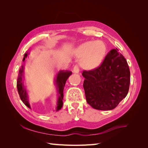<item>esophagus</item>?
Masks as SVG:
<instances>
[{"label": "esophagus", "instance_id": "esophagus-1", "mask_svg": "<svg viewBox=\"0 0 148 148\" xmlns=\"http://www.w3.org/2000/svg\"><path fill=\"white\" fill-rule=\"evenodd\" d=\"M79 71V69L78 65H75L73 68V72L75 73H78Z\"/></svg>", "mask_w": 148, "mask_h": 148}]
</instances>
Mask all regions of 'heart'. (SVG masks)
Masks as SVG:
<instances>
[{
  "mask_svg": "<svg viewBox=\"0 0 148 148\" xmlns=\"http://www.w3.org/2000/svg\"><path fill=\"white\" fill-rule=\"evenodd\" d=\"M107 53V46L102 41H88L76 50V56L80 60V65L86 70H94L104 61Z\"/></svg>",
  "mask_w": 148,
  "mask_h": 148,
  "instance_id": "1",
  "label": "heart"
}]
</instances>
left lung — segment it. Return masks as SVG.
<instances>
[{
  "label": "left lung",
  "mask_w": 148,
  "mask_h": 148,
  "mask_svg": "<svg viewBox=\"0 0 148 148\" xmlns=\"http://www.w3.org/2000/svg\"><path fill=\"white\" fill-rule=\"evenodd\" d=\"M82 75L86 101L95 109H115L128 92L130 71L126 59L117 49L107 53L101 66L84 70Z\"/></svg>",
  "instance_id": "8db88e82"
}]
</instances>
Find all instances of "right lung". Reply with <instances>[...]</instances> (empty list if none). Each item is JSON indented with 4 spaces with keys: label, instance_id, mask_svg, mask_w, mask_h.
Wrapping results in <instances>:
<instances>
[{
    "label": "right lung",
    "instance_id": "obj_1",
    "mask_svg": "<svg viewBox=\"0 0 148 148\" xmlns=\"http://www.w3.org/2000/svg\"><path fill=\"white\" fill-rule=\"evenodd\" d=\"M29 54V53H28V52L25 53L23 59V62L25 61V59L28 57ZM24 69H25V64L21 65V68L19 70V73L17 78L16 87H17V90H18V92L21 100L26 106L28 107V108L31 109L30 104L28 100V91L25 86ZM71 74H72V72H71V71L60 70L56 75L53 83H54V85L57 89V97H58L57 105L56 107V111H58L60 109H61L62 106H63V101L62 100H63V98H64V89L67 79L69 78V77Z\"/></svg>",
    "mask_w": 148,
    "mask_h": 148
}]
</instances>
